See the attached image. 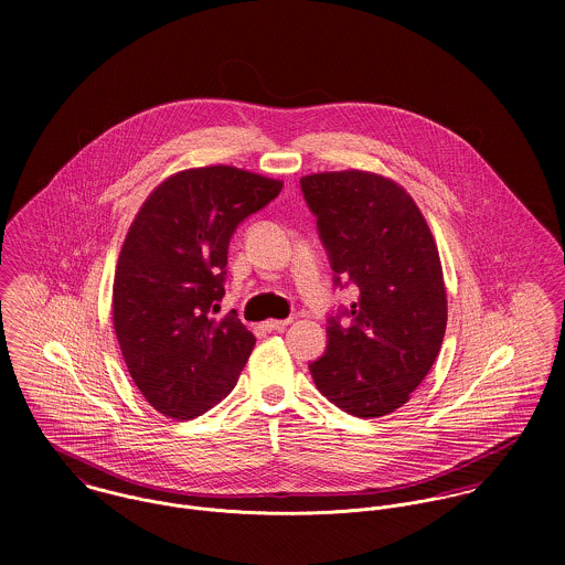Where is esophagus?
Returning <instances> with one entry per match:
<instances>
[{
  "label": "esophagus",
  "mask_w": 565,
  "mask_h": 565,
  "mask_svg": "<svg viewBox=\"0 0 565 565\" xmlns=\"http://www.w3.org/2000/svg\"><path fill=\"white\" fill-rule=\"evenodd\" d=\"M289 323H291V320H267V322L260 323V328L271 332V330H285Z\"/></svg>",
  "instance_id": "obj_1"
}]
</instances>
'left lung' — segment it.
I'll list each match as a JSON object with an SVG mask.
<instances>
[{
	"label": "left lung",
	"mask_w": 565,
	"mask_h": 565,
	"mask_svg": "<svg viewBox=\"0 0 565 565\" xmlns=\"http://www.w3.org/2000/svg\"><path fill=\"white\" fill-rule=\"evenodd\" d=\"M305 200L341 280L356 302L328 320V348L309 365L332 404L354 417H381L408 403L430 372L448 322L441 260L413 198L392 178L345 169L300 180Z\"/></svg>",
	"instance_id": "left-lung-1"
}]
</instances>
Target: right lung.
I'll list each match as a JSON object with an SVG mask.
<instances>
[{
    "label": "right lung",
    "instance_id": "add662e5",
    "mask_svg": "<svg viewBox=\"0 0 565 565\" xmlns=\"http://www.w3.org/2000/svg\"><path fill=\"white\" fill-rule=\"evenodd\" d=\"M282 180L231 164L193 167L148 195L121 245L113 326L128 372L159 413L191 419L222 403L256 343L224 298L228 243Z\"/></svg>",
    "mask_w": 565,
    "mask_h": 565
}]
</instances>
